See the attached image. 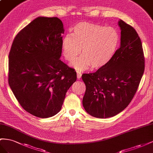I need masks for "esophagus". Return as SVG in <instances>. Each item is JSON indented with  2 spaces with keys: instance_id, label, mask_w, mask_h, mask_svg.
<instances>
[{
  "instance_id": "obj_1",
  "label": "esophagus",
  "mask_w": 153,
  "mask_h": 153,
  "mask_svg": "<svg viewBox=\"0 0 153 153\" xmlns=\"http://www.w3.org/2000/svg\"><path fill=\"white\" fill-rule=\"evenodd\" d=\"M81 75H82V74L80 72L77 71V79H80L81 77Z\"/></svg>"
}]
</instances>
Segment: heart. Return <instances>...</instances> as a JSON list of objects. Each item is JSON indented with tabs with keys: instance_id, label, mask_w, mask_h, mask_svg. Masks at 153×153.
Wrapping results in <instances>:
<instances>
[{
	"instance_id": "1",
	"label": "heart",
	"mask_w": 153,
	"mask_h": 153,
	"mask_svg": "<svg viewBox=\"0 0 153 153\" xmlns=\"http://www.w3.org/2000/svg\"><path fill=\"white\" fill-rule=\"evenodd\" d=\"M119 43V33L115 27L81 22L74 26L72 34L63 37V54L72 62L82 48V56L72 63L73 66L79 71H85L91 65L93 68H100L112 59Z\"/></svg>"
}]
</instances>
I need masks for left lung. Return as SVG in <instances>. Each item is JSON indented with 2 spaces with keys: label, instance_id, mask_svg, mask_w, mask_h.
I'll return each mask as SVG.
<instances>
[{
  "label": "left lung",
  "instance_id": "8db88e82",
  "mask_svg": "<svg viewBox=\"0 0 153 153\" xmlns=\"http://www.w3.org/2000/svg\"><path fill=\"white\" fill-rule=\"evenodd\" d=\"M120 46L112 59L94 73L83 74L86 85L82 105L94 117L117 115L128 106L138 88L145 68L140 38L132 26L119 20Z\"/></svg>",
  "mask_w": 153,
  "mask_h": 153
}]
</instances>
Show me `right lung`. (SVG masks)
Wrapping results in <instances>:
<instances>
[{"instance_id":"1","label":"right lung","mask_w":153,"mask_h":153,"mask_svg":"<svg viewBox=\"0 0 153 153\" xmlns=\"http://www.w3.org/2000/svg\"><path fill=\"white\" fill-rule=\"evenodd\" d=\"M62 20L38 17L16 34L9 54L8 82L20 105L40 118L62 109L76 72L59 59L62 51Z\"/></svg>"}]
</instances>
